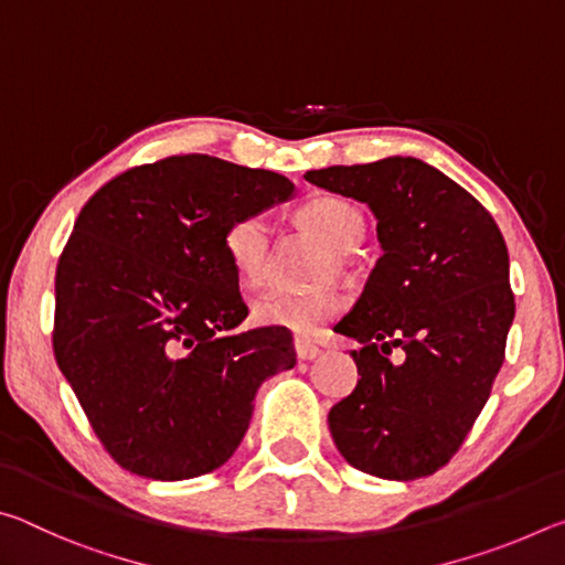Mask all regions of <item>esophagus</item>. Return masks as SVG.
Returning a JSON list of instances; mask_svg holds the SVG:
<instances>
[{
	"label": "esophagus",
	"mask_w": 565,
	"mask_h": 565,
	"mask_svg": "<svg viewBox=\"0 0 565 565\" xmlns=\"http://www.w3.org/2000/svg\"><path fill=\"white\" fill-rule=\"evenodd\" d=\"M294 349H296V356L301 361H313L317 356H321V349L313 347V343L306 339H294Z\"/></svg>",
	"instance_id": "34e87169"
}]
</instances>
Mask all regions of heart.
Here are the masks:
<instances>
[{"label": "heart", "instance_id": "1", "mask_svg": "<svg viewBox=\"0 0 565 565\" xmlns=\"http://www.w3.org/2000/svg\"><path fill=\"white\" fill-rule=\"evenodd\" d=\"M299 222L317 234L333 254H351L363 238L361 209L339 194H317L299 209ZM224 252L234 274L246 289H259L269 279L271 222L266 214H244L228 224ZM254 321L262 327L286 329L301 337H313L323 323L343 311V296L337 291L296 294L274 289L262 294L252 306Z\"/></svg>", "mask_w": 565, "mask_h": 565}]
</instances>
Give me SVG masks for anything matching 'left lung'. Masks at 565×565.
<instances>
[{
    "label": "left lung",
    "mask_w": 565,
    "mask_h": 565,
    "mask_svg": "<svg viewBox=\"0 0 565 565\" xmlns=\"http://www.w3.org/2000/svg\"><path fill=\"white\" fill-rule=\"evenodd\" d=\"M366 204L381 259L333 331L356 339L359 384L329 411L333 444L363 473L414 481L448 463L491 396L515 301L493 216L414 157L306 171ZM405 351L394 364L387 353Z\"/></svg>",
    "instance_id": "1"
}]
</instances>
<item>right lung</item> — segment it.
<instances>
[{"mask_svg": "<svg viewBox=\"0 0 565 565\" xmlns=\"http://www.w3.org/2000/svg\"><path fill=\"white\" fill-rule=\"evenodd\" d=\"M294 194L266 169L181 154L129 169L84 204L56 266L54 356L121 468L184 481L242 444L291 333L236 331L248 306L224 252L234 218Z\"/></svg>", "mask_w": 565, "mask_h": 565, "instance_id": "1", "label": "right lung"}]
</instances>
